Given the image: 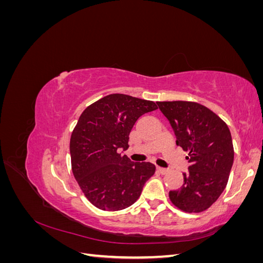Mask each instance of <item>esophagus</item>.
Instances as JSON below:
<instances>
[{
  "instance_id": "obj_1",
  "label": "esophagus",
  "mask_w": 263,
  "mask_h": 263,
  "mask_svg": "<svg viewBox=\"0 0 263 263\" xmlns=\"http://www.w3.org/2000/svg\"><path fill=\"white\" fill-rule=\"evenodd\" d=\"M157 170H158L159 173H161V174H165L166 172H168V170L164 169V168H161V166H157Z\"/></svg>"
}]
</instances>
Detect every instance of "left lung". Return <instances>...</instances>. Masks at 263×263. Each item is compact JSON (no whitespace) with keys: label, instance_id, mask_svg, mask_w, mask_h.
<instances>
[{"label":"left lung","instance_id":"8db88e82","mask_svg":"<svg viewBox=\"0 0 263 263\" xmlns=\"http://www.w3.org/2000/svg\"><path fill=\"white\" fill-rule=\"evenodd\" d=\"M177 137L189 151V172L181 189L170 191L171 202L183 212L200 213L216 202L225 190L234 162L228 126L210 108L195 102H157Z\"/></svg>","mask_w":263,"mask_h":263}]
</instances>
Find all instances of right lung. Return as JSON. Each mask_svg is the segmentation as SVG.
Segmentation results:
<instances>
[{"label": "right lung", "instance_id": "right-lung-1", "mask_svg": "<svg viewBox=\"0 0 263 263\" xmlns=\"http://www.w3.org/2000/svg\"><path fill=\"white\" fill-rule=\"evenodd\" d=\"M153 101L109 94L87 106L70 138L71 166L82 192L103 211H121L138 200L155 164L133 162L119 150L128 148L137 119L157 109Z\"/></svg>", "mask_w": 263, "mask_h": 263}]
</instances>
